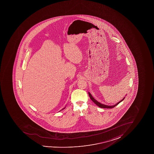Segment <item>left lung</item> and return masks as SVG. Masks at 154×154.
<instances>
[{"label": "left lung", "instance_id": "8db88e82", "mask_svg": "<svg viewBox=\"0 0 154 154\" xmlns=\"http://www.w3.org/2000/svg\"><path fill=\"white\" fill-rule=\"evenodd\" d=\"M89 95V97H90V99H91L93 101V102L95 104L97 105L98 106H99V107H101V108H112L116 106V105H118L120 102H122V101L124 100L125 97L123 98V99H122V100H120V101H119V102H117V103L116 104H114L113 105H111V106H110V105H105V104H103L101 103L100 102H98L96 100V99H95L94 98H93V96H92V95L91 94V93L88 92Z\"/></svg>", "mask_w": 154, "mask_h": 154}]
</instances>
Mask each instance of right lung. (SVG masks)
<instances>
[{
	"label": "right lung",
	"mask_w": 154,
	"mask_h": 154,
	"mask_svg": "<svg viewBox=\"0 0 154 154\" xmlns=\"http://www.w3.org/2000/svg\"><path fill=\"white\" fill-rule=\"evenodd\" d=\"M65 107H64V108H63V109H62L61 110H63V109H65ZM61 110H60V111H61Z\"/></svg>",
	"instance_id": "obj_1"
}]
</instances>
